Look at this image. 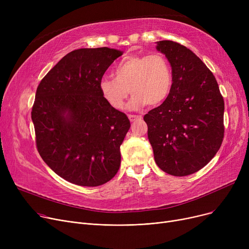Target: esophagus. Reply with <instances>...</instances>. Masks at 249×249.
Masks as SVG:
<instances>
[{
	"label": "esophagus",
	"mask_w": 249,
	"mask_h": 249,
	"mask_svg": "<svg viewBox=\"0 0 249 249\" xmlns=\"http://www.w3.org/2000/svg\"><path fill=\"white\" fill-rule=\"evenodd\" d=\"M128 118L129 120L131 122H134L135 120H138V119H141L142 116L141 115H128Z\"/></svg>",
	"instance_id": "34e87169"
}]
</instances>
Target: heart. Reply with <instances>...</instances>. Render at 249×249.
I'll use <instances>...</instances> for the list:
<instances>
[{"label": "heart", "instance_id": "heart-1", "mask_svg": "<svg viewBox=\"0 0 249 249\" xmlns=\"http://www.w3.org/2000/svg\"><path fill=\"white\" fill-rule=\"evenodd\" d=\"M114 73L115 77L103 76L99 82L102 97L114 109L123 108L129 91L133 95L127 105L130 110H138L146 104L158 106L171 93L172 70L160 53L129 55L116 65Z\"/></svg>", "mask_w": 249, "mask_h": 249}]
</instances>
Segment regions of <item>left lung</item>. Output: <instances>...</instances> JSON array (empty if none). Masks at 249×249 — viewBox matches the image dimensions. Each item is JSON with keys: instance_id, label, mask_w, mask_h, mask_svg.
<instances>
[{"instance_id": "obj_1", "label": "left lung", "mask_w": 249, "mask_h": 249, "mask_svg": "<svg viewBox=\"0 0 249 249\" xmlns=\"http://www.w3.org/2000/svg\"><path fill=\"white\" fill-rule=\"evenodd\" d=\"M156 49L172 67L166 100L144 121L154 160L164 173L185 177L200 171L219 150L224 136V100L214 74L193 51L162 40Z\"/></svg>"}]
</instances>
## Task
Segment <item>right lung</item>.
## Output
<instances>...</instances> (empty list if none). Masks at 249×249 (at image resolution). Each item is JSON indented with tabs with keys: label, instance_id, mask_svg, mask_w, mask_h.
I'll return each mask as SVG.
<instances>
[{
	"label": "right lung",
	"instance_id": "1",
	"mask_svg": "<svg viewBox=\"0 0 249 249\" xmlns=\"http://www.w3.org/2000/svg\"><path fill=\"white\" fill-rule=\"evenodd\" d=\"M122 54L108 47L73 50L37 88L31 118L38 152L71 184L101 186L119 171L130 121L105 101L99 82Z\"/></svg>",
	"mask_w": 249,
	"mask_h": 249
}]
</instances>
